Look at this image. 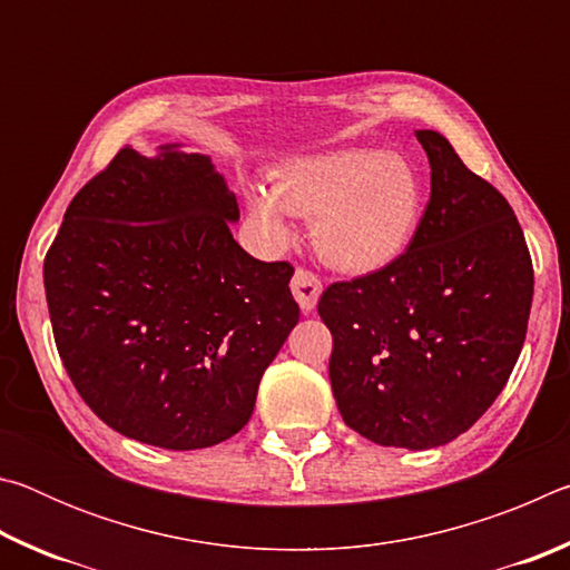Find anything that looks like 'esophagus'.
Instances as JSON below:
<instances>
[{"label": "esophagus", "instance_id": "obj_1", "mask_svg": "<svg viewBox=\"0 0 570 570\" xmlns=\"http://www.w3.org/2000/svg\"><path fill=\"white\" fill-rule=\"evenodd\" d=\"M292 292H294V298L298 302V306H302V312L308 314V312H314L316 302H320L322 282L312 272H306V268H296L294 278H292Z\"/></svg>", "mask_w": 570, "mask_h": 570}]
</instances>
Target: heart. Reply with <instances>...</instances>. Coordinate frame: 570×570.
Instances as JSON below:
<instances>
[{
	"instance_id": "1",
	"label": "heart",
	"mask_w": 570,
	"mask_h": 570,
	"mask_svg": "<svg viewBox=\"0 0 570 570\" xmlns=\"http://www.w3.org/2000/svg\"><path fill=\"white\" fill-rule=\"evenodd\" d=\"M246 206L272 246L292 236L288 214L314 218L312 240L324 264L372 274L410 248L424 188L417 168L397 153L350 148L288 160L272 190L246 188Z\"/></svg>"
}]
</instances>
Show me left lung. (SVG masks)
Here are the masks:
<instances>
[{"instance_id": "obj_1", "label": "left lung", "mask_w": 570, "mask_h": 570, "mask_svg": "<svg viewBox=\"0 0 570 570\" xmlns=\"http://www.w3.org/2000/svg\"><path fill=\"white\" fill-rule=\"evenodd\" d=\"M430 204L397 262L332 284L330 380L344 422L384 448L430 450L475 424L523 350L533 264L508 200L445 135L414 130Z\"/></svg>"}]
</instances>
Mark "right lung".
I'll use <instances>...</instances> for the list:
<instances>
[{"label": "right lung", "instance_id": "obj_1", "mask_svg": "<svg viewBox=\"0 0 570 570\" xmlns=\"http://www.w3.org/2000/svg\"><path fill=\"white\" fill-rule=\"evenodd\" d=\"M236 196L208 156L122 148L67 206L45 256L55 344L88 407L163 450L244 428L298 322L294 268L230 236Z\"/></svg>", "mask_w": 570, "mask_h": 570}]
</instances>
